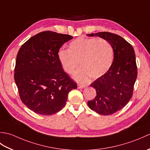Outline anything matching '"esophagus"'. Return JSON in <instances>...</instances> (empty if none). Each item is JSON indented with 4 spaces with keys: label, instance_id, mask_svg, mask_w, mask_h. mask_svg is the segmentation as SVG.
Segmentation results:
<instances>
[{
    "label": "esophagus",
    "instance_id": "esophagus-1",
    "mask_svg": "<svg viewBox=\"0 0 150 150\" xmlns=\"http://www.w3.org/2000/svg\"><path fill=\"white\" fill-rule=\"evenodd\" d=\"M86 88V86L84 85V84H78V88L79 89H83V88Z\"/></svg>",
    "mask_w": 150,
    "mask_h": 150
}]
</instances>
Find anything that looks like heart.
Segmentation results:
<instances>
[{
	"label": "heart",
	"mask_w": 150,
	"mask_h": 150,
	"mask_svg": "<svg viewBox=\"0 0 150 150\" xmlns=\"http://www.w3.org/2000/svg\"><path fill=\"white\" fill-rule=\"evenodd\" d=\"M59 62L64 71L72 74L77 68L74 78L81 82H86L91 77L99 78L106 74L113 64V46L103 38L80 37L71 41L68 50H60L58 53Z\"/></svg>",
	"instance_id": "b5f03b06"
}]
</instances>
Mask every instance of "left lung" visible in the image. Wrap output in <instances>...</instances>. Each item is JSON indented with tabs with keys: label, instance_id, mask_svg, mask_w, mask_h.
<instances>
[{
	"label": "left lung",
	"instance_id": "obj_1",
	"mask_svg": "<svg viewBox=\"0 0 150 150\" xmlns=\"http://www.w3.org/2000/svg\"><path fill=\"white\" fill-rule=\"evenodd\" d=\"M87 35L106 39L113 48V64L106 74L90 84L96 90L97 95L88 102L91 110L109 115L123 108L133 96L137 77L135 52L131 44L118 35L104 31Z\"/></svg>",
	"mask_w": 150,
	"mask_h": 150
}]
</instances>
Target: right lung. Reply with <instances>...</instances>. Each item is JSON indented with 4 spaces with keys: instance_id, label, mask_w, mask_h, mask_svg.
I'll use <instances>...</instances> for the list:
<instances>
[{
    "instance_id": "add662e5",
    "label": "right lung",
    "mask_w": 150,
    "mask_h": 150,
    "mask_svg": "<svg viewBox=\"0 0 150 150\" xmlns=\"http://www.w3.org/2000/svg\"><path fill=\"white\" fill-rule=\"evenodd\" d=\"M71 39L69 35L45 31L31 37L19 49L15 81L22 103L33 112L43 115L59 112L69 92L77 89L58 57L60 47Z\"/></svg>"
}]
</instances>
